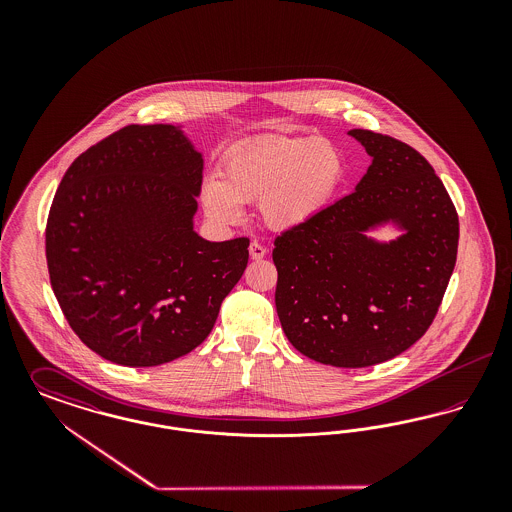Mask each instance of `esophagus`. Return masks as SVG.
I'll return each instance as SVG.
<instances>
[{
    "label": "esophagus",
    "mask_w": 512,
    "mask_h": 512,
    "mask_svg": "<svg viewBox=\"0 0 512 512\" xmlns=\"http://www.w3.org/2000/svg\"><path fill=\"white\" fill-rule=\"evenodd\" d=\"M249 255H251V259L259 261V259H263L267 255V247L259 244V242H251L249 244Z\"/></svg>",
    "instance_id": "obj_1"
}]
</instances>
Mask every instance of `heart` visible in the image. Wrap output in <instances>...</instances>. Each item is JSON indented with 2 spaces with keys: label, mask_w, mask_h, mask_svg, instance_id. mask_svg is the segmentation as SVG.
<instances>
[{
  "label": "heart",
  "mask_w": 512,
  "mask_h": 512,
  "mask_svg": "<svg viewBox=\"0 0 512 512\" xmlns=\"http://www.w3.org/2000/svg\"><path fill=\"white\" fill-rule=\"evenodd\" d=\"M203 180L201 201L209 219L236 224L244 205H259L274 230H292L328 207L343 178L340 149L320 138L261 136L247 140Z\"/></svg>",
  "instance_id": "1"
}]
</instances>
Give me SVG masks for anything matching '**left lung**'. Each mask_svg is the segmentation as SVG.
Masks as SVG:
<instances>
[{
    "label": "left lung",
    "instance_id": "8db88e82",
    "mask_svg": "<svg viewBox=\"0 0 512 512\" xmlns=\"http://www.w3.org/2000/svg\"><path fill=\"white\" fill-rule=\"evenodd\" d=\"M372 157L361 182L276 238V313L293 347L322 365L363 368L407 351L430 328L453 274L459 217L411 146L349 130ZM393 223L380 243L367 232Z\"/></svg>",
    "mask_w": 512,
    "mask_h": 512
}]
</instances>
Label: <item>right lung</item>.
I'll list each match as a JSON object with an SVG mask.
<instances>
[{
    "label": "right lung",
    "mask_w": 512,
    "mask_h": 512,
    "mask_svg": "<svg viewBox=\"0 0 512 512\" xmlns=\"http://www.w3.org/2000/svg\"><path fill=\"white\" fill-rule=\"evenodd\" d=\"M203 155L182 126L130 124L74 159L49 209V280L74 334L122 366L190 353L242 278L249 240L194 230Z\"/></svg>",
    "instance_id": "1"
}]
</instances>
